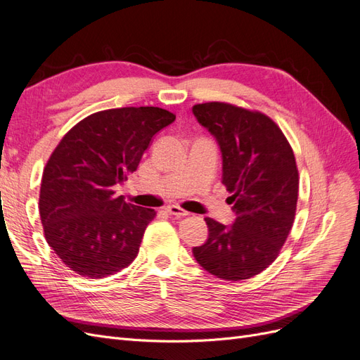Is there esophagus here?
I'll return each mask as SVG.
<instances>
[{
  "label": "esophagus",
  "instance_id": "34e87169",
  "mask_svg": "<svg viewBox=\"0 0 360 360\" xmlns=\"http://www.w3.org/2000/svg\"><path fill=\"white\" fill-rule=\"evenodd\" d=\"M165 210H167L169 214L177 216V217H180V216H188V214H189V212L181 209V207L177 205V204H169V205H167Z\"/></svg>",
  "mask_w": 360,
  "mask_h": 360
}]
</instances>
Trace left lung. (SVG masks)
Instances as JSON below:
<instances>
[{
  "mask_svg": "<svg viewBox=\"0 0 360 360\" xmlns=\"http://www.w3.org/2000/svg\"><path fill=\"white\" fill-rule=\"evenodd\" d=\"M222 151V183L231 193V226L205 217L209 238L192 249L209 274L242 281L266 270L281 252L296 216L299 171L279 126L259 111L225 102L192 108Z\"/></svg>",
  "mask_w": 360,
  "mask_h": 360,
  "instance_id": "left-lung-1",
  "label": "left lung"
}]
</instances>
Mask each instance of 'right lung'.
<instances>
[{"mask_svg": "<svg viewBox=\"0 0 360 360\" xmlns=\"http://www.w3.org/2000/svg\"><path fill=\"white\" fill-rule=\"evenodd\" d=\"M176 115L156 106L105 110L75 124L43 169L39 212L48 245L75 274L99 279L136 258L156 212L117 197L150 141Z\"/></svg>", "mask_w": 360, "mask_h": 360, "instance_id": "right-lung-1", "label": "right lung"}]
</instances>
